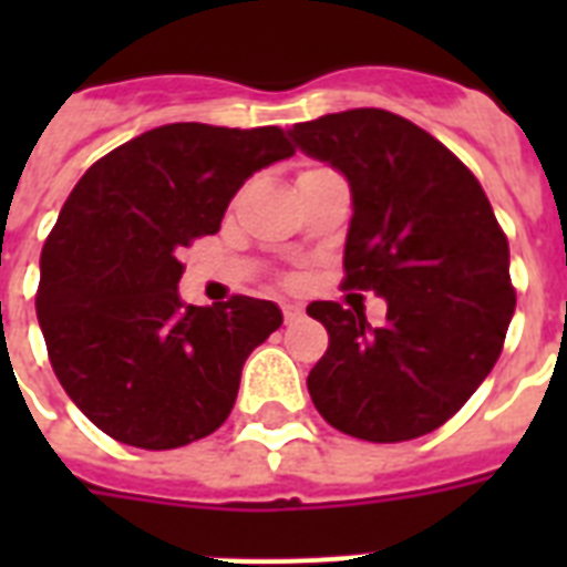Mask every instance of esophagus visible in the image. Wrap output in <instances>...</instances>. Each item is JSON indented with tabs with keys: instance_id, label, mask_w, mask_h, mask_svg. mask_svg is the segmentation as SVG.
I'll return each instance as SVG.
<instances>
[{
	"instance_id": "1",
	"label": "esophagus",
	"mask_w": 567,
	"mask_h": 567,
	"mask_svg": "<svg viewBox=\"0 0 567 567\" xmlns=\"http://www.w3.org/2000/svg\"><path fill=\"white\" fill-rule=\"evenodd\" d=\"M282 315H285V323H297V320H302V306H297V302H285L282 306Z\"/></svg>"
}]
</instances>
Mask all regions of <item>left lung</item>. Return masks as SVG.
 I'll list each match as a JSON object with an SVG mask.
<instances>
[{
  "instance_id": "1",
  "label": "left lung",
  "mask_w": 567,
  "mask_h": 567,
  "mask_svg": "<svg viewBox=\"0 0 567 567\" xmlns=\"http://www.w3.org/2000/svg\"><path fill=\"white\" fill-rule=\"evenodd\" d=\"M288 135L350 185L344 288L388 302L382 327L355 306L306 309L329 332L311 403L377 444L439 430L492 373L515 315L509 244L488 196L447 146L391 111L327 114Z\"/></svg>"
}]
</instances>
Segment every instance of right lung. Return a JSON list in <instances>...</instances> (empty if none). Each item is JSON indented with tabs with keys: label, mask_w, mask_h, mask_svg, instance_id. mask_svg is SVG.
<instances>
[{
	"label": "right lung",
	"mask_w": 567,
	"mask_h": 567,
	"mask_svg": "<svg viewBox=\"0 0 567 567\" xmlns=\"http://www.w3.org/2000/svg\"><path fill=\"white\" fill-rule=\"evenodd\" d=\"M282 128L171 123L84 173L40 252L38 320L79 409L128 447L173 450L229 417L249 353L282 327L270 300L179 297V252L231 196L291 158Z\"/></svg>",
	"instance_id": "obj_1"
}]
</instances>
